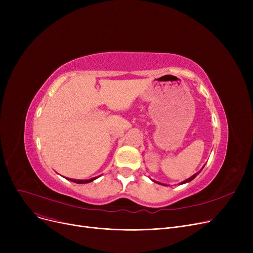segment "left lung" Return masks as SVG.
I'll return each mask as SVG.
<instances>
[{"label": "left lung", "mask_w": 253, "mask_h": 253, "mask_svg": "<svg viewBox=\"0 0 253 253\" xmlns=\"http://www.w3.org/2000/svg\"><path fill=\"white\" fill-rule=\"evenodd\" d=\"M202 169H203V168H202ZM202 169H201V170H202ZM201 170H200V171H199V172H197V173H195L194 175H192V176H191L190 178H188V179H185V180H183L182 182H180V184H183V183H187V182H190L191 180H193V179H194V178H195V177H196V176H197V175H198L199 173H200V172H201Z\"/></svg>", "instance_id": "obj_1"}]
</instances>
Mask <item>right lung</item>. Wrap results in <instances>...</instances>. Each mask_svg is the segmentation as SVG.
Listing matches in <instances>:
<instances>
[{"label": "right lung", "instance_id": "obj_1", "mask_svg": "<svg viewBox=\"0 0 253 253\" xmlns=\"http://www.w3.org/2000/svg\"><path fill=\"white\" fill-rule=\"evenodd\" d=\"M97 177H93V178H90V179H87V180H76V179H70L71 181H74L76 183H88V182H91L94 179H96Z\"/></svg>", "mask_w": 253, "mask_h": 253}]
</instances>
